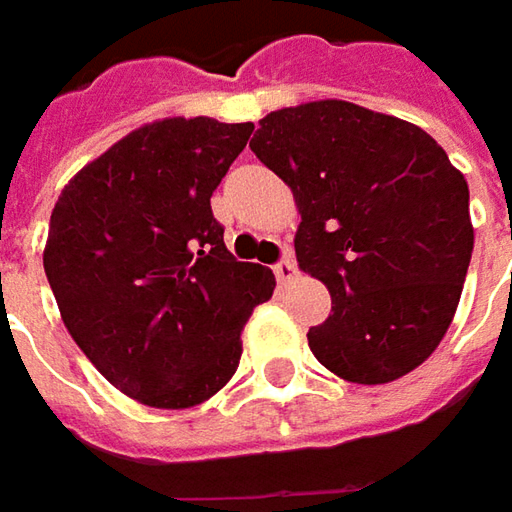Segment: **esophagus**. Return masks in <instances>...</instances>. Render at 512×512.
<instances>
[{
  "label": "esophagus",
  "mask_w": 512,
  "mask_h": 512,
  "mask_svg": "<svg viewBox=\"0 0 512 512\" xmlns=\"http://www.w3.org/2000/svg\"><path fill=\"white\" fill-rule=\"evenodd\" d=\"M273 273H276V279H279L282 285H287V282H293V279H296L299 267H296V262H293L290 256H285V259H279V262L273 265Z\"/></svg>",
  "instance_id": "obj_1"
}]
</instances>
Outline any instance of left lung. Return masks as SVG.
<instances>
[{
	"mask_svg": "<svg viewBox=\"0 0 512 512\" xmlns=\"http://www.w3.org/2000/svg\"><path fill=\"white\" fill-rule=\"evenodd\" d=\"M256 159L302 213L296 262L330 290L313 356L344 382L402 379L439 347L473 256L470 190L422 128L342 99L267 113Z\"/></svg>",
	"mask_w": 512,
	"mask_h": 512,
	"instance_id": "1",
	"label": "left lung"
}]
</instances>
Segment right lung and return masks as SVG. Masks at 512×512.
I'll return each instance as SVG.
<instances>
[{"mask_svg":"<svg viewBox=\"0 0 512 512\" xmlns=\"http://www.w3.org/2000/svg\"><path fill=\"white\" fill-rule=\"evenodd\" d=\"M250 122L162 119L128 133L65 185L50 213L45 273L62 322L125 396L182 410L236 373L273 273L236 262L210 196Z\"/></svg>","mask_w":512,"mask_h":512,"instance_id":"obj_1","label":"right lung"}]
</instances>
